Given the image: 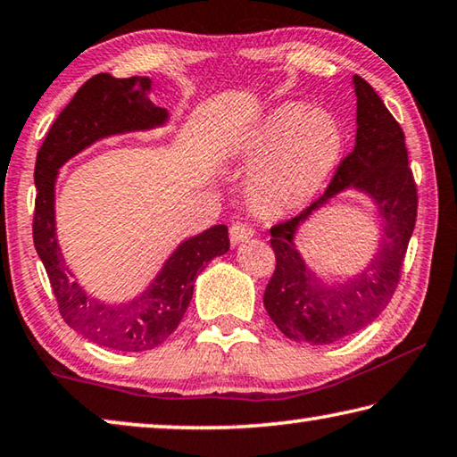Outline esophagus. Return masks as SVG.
Listing matches in <instances>:
<instances>
[{
  "label": "esophagus",
  "mask_w": 457,
  "mask_h": 457,
  "mask_svg": "<svg viewBox=\"0 0 457 457\" xmlns=\"http://www.w3.org/2000/svg\"><path fill=\"white\" fill-rule=\"evenodd\" d=\"M253 237V229L247 226V223H236V226L229 228V239L231 245H239L247 242V239Z\"/></svg>",
  "instance_id": "esophagus-1"
}]
</instances>
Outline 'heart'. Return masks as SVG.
<instances>
[{"instance_id":"heart-1","label":"heart","mask_w":457,"mask_h":457,"mask_svg":"<svg viewBox=\"0 0 457 457\" xmlns=\"http://www.w3.org/2000/svg\"><path fill=\"white\" fill-rule=\"evenodd\" d=\"M343 146V127L327 108L282 103L245 130L236 154L245 163L256 161L247 175L253 204L268 213H288L320 191Z\"/></svg>"}]
</instances>
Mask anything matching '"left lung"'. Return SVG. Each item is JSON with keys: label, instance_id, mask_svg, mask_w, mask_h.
I'll return each instance as SVG.
<instances>
[{"label": "left lung", "instance_id": "obj_1", "mask_svg": "<svg viewBox=\"0 0 457 457\" xmlns=\"http://www.w3.org/2000/svg\"><path fill=\"white\" fill-rule=\"evenodd\" d=\"M357 135L327 193L296 218L270 229L276 270L264 292L270 319L300 345H330L367 328L389 304L417 218V191L405 135L369 82L354 74ZM367 196L376 210L378 245L351 277H322L299 253V228L340 192Z\"/></svg>", "mask_w": 457, "mask_h": 457}]
</instances>
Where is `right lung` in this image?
I'll return each mask as SVG.
<instances>
[{
	"label": "right lung",
	"mask_w": 457,
	"mask_h": 457,
	"mask_svg": "<svg viewBox=\"0 0 457 457\" xmlns=\"http://www.w3.org/2000/svg\"><path fill=\"white\" fill-rule=\"evenodd\" d=\"M149 76H92L54 120L36 159L34 245L50 278L60 314L84 338L112 351H151L171 337L191 303L195 278L207 262L229 250L228 226L185 237L169 253L151 284L133 298L111 303L92 296L76 280L56 234V181L76 154L104 138L169 125L167 108L151 100Z\"/></svg>",
	"instance_id": "add662e5"
}]
</instances>
